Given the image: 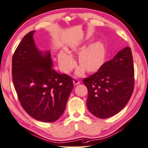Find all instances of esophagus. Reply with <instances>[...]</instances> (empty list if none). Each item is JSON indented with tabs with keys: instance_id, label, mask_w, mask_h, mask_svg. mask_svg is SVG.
<instances>
[{
	"instance_id": "esophagus-1",
	"label": "esophagus",
	"mask_w": 148,
	"mask_h": 148,
	"mask_svg": "<svg viewBox=\"0 0 148 148\" xmlns=\"http://www.w3.org/2000/svg\"><path fill=\"white\" fill-rule=\"evenodd\" d=\"M73 82H74V85H77L78 84L80 83V81L78 80V79H77L76 78H75L74 80H73Z\"/></svg>"
}]
</instances>
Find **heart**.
<instances>
[{
  "instance_id": "1",
  "label": "heart",
  "mask_w": 148,
  "mask_h": 148,
  "mask_svg": "<svg viewBox=\"0 0 148 148\" xmlns=\"http://www.w3.org/2000/svg\"><path fill=\"white\" fill-rule=\"evenodd\" d=\"M81 49L80 45H74L70 52L78 53ZM104 58L105 48L103 44L100 42L90 44L79 53L78 62L81 66L77 70L76 74L80 76L84 72L85 68L88 72L96 71L103 64ZM58 60L60 69L65 73H69L76 65L74 59L63 51L59 52Z\"/></svg>"
}]
</instances>
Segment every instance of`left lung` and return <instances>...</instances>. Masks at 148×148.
<instances>
[{"label":"left lung","mask_w":148,"mask_h":148,"mask_svg":"<svg viewBox=\"0 0 148 148\" xmlns=\"http://www.w3.org/2000/svg\"><path fill=\"white\" fill-rule=\"evenodd\" d=\"M83 82L88 89V108L93 115L105 119L118 113L128 102L134 88L131 48L127 46L118 52Z\"/></svg>","instance_id":"8db88e82"}]
</instances>
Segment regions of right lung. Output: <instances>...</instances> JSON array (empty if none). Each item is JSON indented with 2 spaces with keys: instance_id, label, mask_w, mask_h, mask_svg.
<instances>
[{
  "instance_id": "1",
  "label": "right lung",
  "mask_w": 148,
  "mask_h": 148,
  "mask_svg": "<svg viewBox=\"0 0 148 148\" xmlns=\"http://www.w3.org/2000/svg\"><path fill=\"white\" fill-rule=\"evenodd\" d=\"M34 32L24 36L13 54V84L28 115L41 122H54L64 112L73 80L52 69L50 52L43 54L35 46Z\"/></svg>"
}]
</instances>
